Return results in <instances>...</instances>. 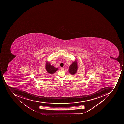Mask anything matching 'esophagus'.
I'll list each match as a JSON object with an SVG mask.
<instances>
[{"mask_svg":"<svg viewBox=\"0 0 124 124\" xmlns=\"http://www.w3.org/2000/svg\"><path fill=\"white\" fill-rule=\"evenodd\" d=\"M64 70V68H63V67H62V68H61V70Z\"/></svg>","mask_w":124,"mask_h":124,"instance_id":"1","label":"esophagus"}]
</instances>
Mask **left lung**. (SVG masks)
<instances>
[{
  "label": "left lung",
  "mask_w": 124,
  "mask_h": 124,
  "mask_svg": "<svg viewBox=\"0 0 124 124\" xmlns=\"http://www.w3.org/2000/svg\"><path fill=\"white\" fill-rule=\"evenodd\" d=\"M78 69V65L76 61L73 62L69 67V72L71 75H73L77 72Z\"/></svg>",
  "instance_id": "left-lung-1"
}]
</instances>
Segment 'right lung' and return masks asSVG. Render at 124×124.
Here are the masks:
<instances>
[{"instance_id": "obj_1", "label": "right lung", "mask_w": 124, "mask_h": 124, "mask_svg": "<svg viewBox=\"0 0 124 124\" xmlns=\"http://www.w3.org/2000/svg\"><path fill=\"white\" fill-rule=\"evenodd\" d=\"M46 69L47 72L51 74L54 73L58 70V68H55L53 66L51 65L50 63L48 62H46Z\"/></svg>"}]
</instances>
